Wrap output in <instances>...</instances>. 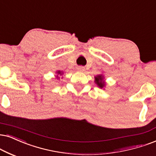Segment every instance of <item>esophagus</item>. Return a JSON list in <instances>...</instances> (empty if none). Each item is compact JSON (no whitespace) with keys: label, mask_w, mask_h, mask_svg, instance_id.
Wrapping results in <instances>:
<instances>
[{"label":"esophagus","mask_w":156,"mask_h":156,"mask_svg":"<svg viewBox=\"0 0 156 156\" xmlns=\"http://www.w3.org/2000/svg\"><path fill=\"white\" fill-rule=\"evenodd\" d=\"M77 70H78L79 72H84L85 71V68H84V67H83V66H80V67H78V68H77Z\"/></svg>","instance_id":"esophagus-1"}]
</instances>
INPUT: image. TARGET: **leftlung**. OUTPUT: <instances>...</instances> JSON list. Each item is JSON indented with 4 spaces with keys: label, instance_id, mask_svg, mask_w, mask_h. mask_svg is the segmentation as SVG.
<instances>
[{
    "label": "left lung",
    "instance_id": "obj_1",
    "mask_svg": "<svg viewBox=\"0 0 156 156\" xmlns=\"http://www.w3.org/2000/svg\"><path fill=\"white\" fill-rule=\"evenodd\" d=\"M95 83L99 88H104L105 86V83L104 81V76L102 75H98L95 77Z\"/></svg>",
    "mask_w": 156,
    "mask_h": 156
}]
</instances>
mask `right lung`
I'll list each match as a JSON object with an SVG mask.
<instances>
[{
    "instance_id": "1",
    "label": "right lung",
    "mask_w": 156,
    "mask_h": 156,
    "mask_svg": "<svg viewBox=\"0 0 156 156\" xmlns=\"http://www.w3.org/2000/svg\"><path fill=\"white\" fill-rule=\"evenodd\" d=\"M57 73L58 74H60V75H62V73H61L60 70H59V71H57Z\"/></svg>"
}]
</instances>
